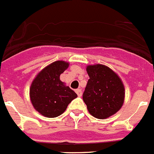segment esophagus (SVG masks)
Segmentation results:
<instances>
[{
	"label": "esophagus",
	"mask_w": 154,
	"mask_h": 154,
	"mask_svg": "<svg viewBox=\"0 0 154 154\" xmlns=\"http://www.w3.org/2000/svg\"><path fill=\"white\" fill-rule=\"evenodd\" d=\"M75 92L77 93L79 96H82V89H78L75 90Z\"/></svg>",
	"instance_id": "1"
}]
</instances>
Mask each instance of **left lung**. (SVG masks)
<instances>
[{
    "label": "left lung",
    "instance_id": "left-lung-1",
    "mask_svg": "<svg viewBox=\"0 0 154 154\" xmlns=\"http://www.w3.org/2000/svg\"><path fill=\"white\" fill-rule=\"evenodd\" d=\"M89 76L82 95L89 113L97 119H106L122 107L125 89L119 76L103 65L87 66Z\"/></svg>",
    "mask_w": 154,
    "mask_h": 154
}]
</instances>
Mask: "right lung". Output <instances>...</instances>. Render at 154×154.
Masks as SVG:
<instances>
[{
    "instance_id": "1",
    "label": "right lung",
    "mask_w": 154,
    "mask_h": 154,
    "mask_svg": "<svg viewBox=\"0 0 154 154\" xmlns=\"http://www.w3.org/2000/svg\"><path fill=\"white\" fill-rule=\"evenodd\" d=\"M69 67L68 62L57 61L38 73L30 88V98L34 108L48 118L63 113L77 94L60 80V75Z\"/></svg>"
}]
</instances>
